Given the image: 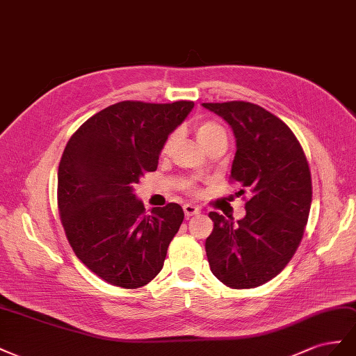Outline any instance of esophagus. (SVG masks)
<instances>
[{
  "instance_id": "obj_1",
  "label": "esophagus",
  "mask_w": 356,
  "mask_h": 356,
  "mask_svg": "<svg viewBox=\"0 0 356 356\" xmlns=\"http://www.w3.org/2000/svg\"><path fill=\"white\" fill-rule=\"evenodd\" d=\"M184 211H185V215H186V218H191V216H195V215H200V207H197V206H194V204H185L184 206Z\"/></svg>"
}]
</instances>
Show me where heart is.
<instances>
[{
  "mask_svg": "<svg viewBox=\"0 0 356 356\" xmlns=\"http://www.w3.org/2000/svg\"><path fill=\"white\" fill-rule=\"evenodd\" d=\"M194 131H195V136L201 143V146L204 149L210 147L211 145H215V143H219V141H227L228 140L225 128L219 125L218 122H213V120H198V122H195ZM176 141H177V133L170 134L167 137V140L164 141V145H162V149H161L162 155H168L170 152L172 150V147H175Z\"/></svg>",
  "mask_w": 356,
  "mask_h": 356,
  "instance_id": "heart-1",
  "label": "heart"
}]
</instances>
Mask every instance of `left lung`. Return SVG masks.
I'll return each mask as SVG.
<instances>
[{
	"label": "left lung",
	"instance_id": "1",
	"mask_svg": "<svg viewBox=\"0 0 356 356\" xmlns=\"http://www.w3.org/2000/svg\"><path fill=\"white\" fill-rule=\"evenodd\" d=\"M202 107L234 131L237 152L229 179L243 188L238 194H252L246 216L237 223L209 213V266L228 288H257L276 277L300 246L312 204L309 162L291 128L261 106L227 101Z\"/></svg>",
	"mask_w": 356,
	"mask_h": 356
}]
</instances>
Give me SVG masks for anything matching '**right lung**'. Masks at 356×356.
Returning <instances> with one entry per match:
<instances>
[{
  "label": "right lung",
  "mask_w": 356,
  "mask_h": 356,
  "mask_svg": "<svg viewBox=\"0 0 356 356\" xmlns=\"http://www.w3.org/2000/svg\"><path fill=\"white\" fill-rule=\"evenodd\" d=\"M192 101H120L71 136L58 168V209L76 257L113 286L137 289L158 276L185 213L176 202L147 215L133 185L155 171L162 145Z\"/></svg>",
  "instance_id": "right-lung-1"
}]
</instances>
